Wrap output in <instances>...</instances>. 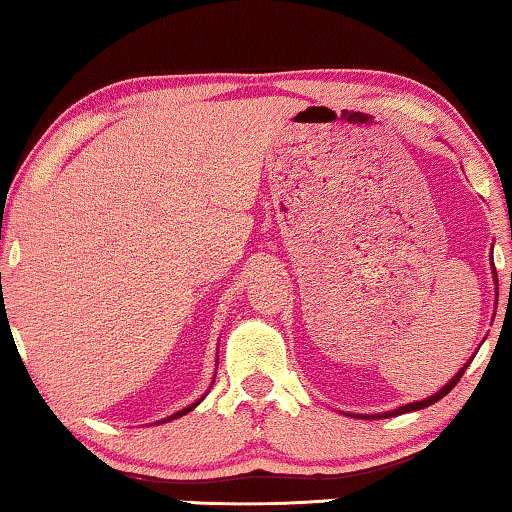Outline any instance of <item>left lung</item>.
I'll return each instance as SVG.
<instances>
[{
  "label": "left lung",
  "instance_id": "8db88e82",
  "mask_svg": "<svg viewBox=\"0 0 512 512\" xmlns=\"http://www.w3.org/2000/svg\"><path fill=\"white\" fill-rule=\"evenodd\" d=\"M495 277H497V273H495ZM499 296V293H497ZM470 366V361L465 363V366L456 372L454 375V379H449V384L447 386H443L440 388V391L436 393V395H431V397H427V400H420V402H411V404H406V406H400V409H395V411H388V413H375V415H361V418H366V420H379V418H393V415H400V413H409V411H420V409H424V406H431V404H436L438 400H443V397L452 391V388L458 384V381H461V377H463V372H465V368Z\"/></svg>",
  "mask_w": 512,
  "mask_h": 512
}]
</instances>
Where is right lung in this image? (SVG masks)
<instances>
[{"mask_svg": "<svg viewBox=\"0 0 512 512\" xmlns=\"http://www.w3.org/2000/svg\"><path fill=\"white\" fill-rule=\"evenodd\" d=\"M203 402V397H201V400H198V402H194V404H189L187 406V409H183V411H178V413H173V415H169V418L167 420H162V422H169V420H176V418H180V415H185V413H189V411H192V409H196V406L198 404H201ZM160 424V422H158Z\"/></svg>", "mask_w": 512, "mask_h": 512, "instance_id": "1", "label": "right lung"}]
</instances>
